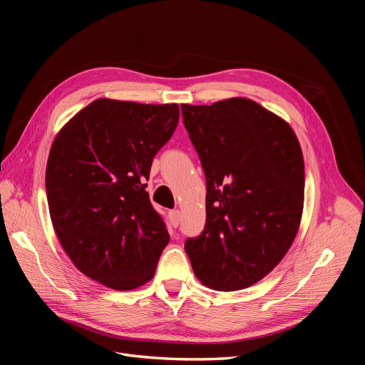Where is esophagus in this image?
I'll list each match as a JSON object with an SVG mask.
<instances>
[{
    "label": "esophagus",
    "instance_id": "esophagus-1",
    "mask_svg": "<svg viewBox=\"0 0 365 365\" xmlns=\"http://www.w3.org/2000/svg\"><path fill=\"white\" fill-rule=\"evenodd\" d=\"M170 216V220H172V225L173 227H178L181 224V213L180 210H172V212L169 213Z\"/></svg>",
    "mask_w": 365,
    "mask_h": 365
}]
</instances>
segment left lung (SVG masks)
Wrapping results in <instances>:
<instances>
[{
    "label": "left lung",
    "mask_w": 365,
    "mask_h": 365,
    "mask_svg": "<svg viewBox=\"0 0 365 365\" xmlns=\"http://www.w3.org/2000/svg\"><path fill=\"white\" fill-rule=\"evenodd\" d=\"M181 111L207 181L205 227L185 240V252L210 288H248L277 267L300 227V143L284 120L250 98Z\"/></svg>",
    "instance_id": "1"
}]
</instances>
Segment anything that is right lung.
I'll return each mask as SVG.
<instances>
[{
    "mask_svg": "<svg viewBox=\"0 0 365 365\" xmlns=\"http://www.w3.org/2000/svg\"><path fill=\"white\" fill-rule=\"evenodd\" d=\"M180 106L97 98L54 138L46 172L51 222L74 267L117 291L155 274L169 233L146 192Z\"/></svg>",
    "mask_w": 365,
    "mask_h": 365,
    "instance_id": "right-lung-1",
    "label": "right lung"
}]
</instances>
